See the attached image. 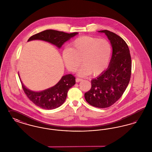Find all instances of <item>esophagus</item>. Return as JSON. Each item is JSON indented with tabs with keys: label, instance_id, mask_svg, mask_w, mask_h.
<instances>
[{
	"label": "esophagus",
	"instance_id": "1",
	"mask_svg": "<svg viewBox=\"0 0 152 152\" xmlns=\"http://www.w3.org/2000/svg\"><path fill=\"white\" fill-rule=\"evenodd\" d=\"M82 80H83L82 79H80V78H76V81L77 83H79V82L82 81Z\"/></svg>",
	"mask_w": 152,
	"mask_h": 152
}]
</instances>
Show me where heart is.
I'll use <instances>...</instances> for the list:
<instances>
[{
    "label": "heart",
    "mask_w": 152,
    "mask_h": 152,
    "mask_svg": "<svg viewBox=\"0 0 152 152\" xmlns=\"http://www.w3.org/2000/svg\"><path fill=\"white\" fill-rule=\"evenodd\" d=\"M70 48L62 52V58L66 68L75 72L82 60L84 64L78 75L84 77L91 73L99 76L107 69L110 61L112 49L111 44L105 39L92 36H81L75 39L70 44Z\"/></svg>",
    "instance_id": "1"
}]
</instances>
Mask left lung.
<instances>
[{"instance_id":"obj_1","label":"left lung","mask_w":152,"mask_h":152,"mask_svg":"<svg viewBox=\"0 0 152 152\" xmlns=\"http://www.w3.org/2000/svg\"><path fill=\"white\" fill-rule=\"evenodd\" d=\"M99 32L104 33L110 40L112 56L107 69L92 80L91 88L84 94V97L90 105L104 108L115 103L128 87L132 61L128 46L120 36L108 30Z\"/></svg>"}]
</instances>
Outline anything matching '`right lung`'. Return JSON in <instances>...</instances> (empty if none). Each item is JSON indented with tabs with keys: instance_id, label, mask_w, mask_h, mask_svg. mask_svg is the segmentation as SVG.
Here are the masks:
<instances>
[{
	"instance_id": "right-lung-1",
	"label": "right lung",
	"mask_w": 152,
	"mask_h": 152,
	"mask_svg": "<svg viewBox=\"0 0 152 152\" xmlns=\"http://www.w3.org/2000/svg\"><path fill=\"white\" fill-rule=\"evenodd\" d=\"M77 32L65 33L53 29H47L30 37L28 42L40 40L56 45L58 48L66 41L77 35ZM22 83V88L28 98L36 105L44 109H53L61 106L65 101L69 89L76 84L75 77L71 74L63 76L53 87L40 92L32 91Z\"/></svg>"
}]
</instances>
